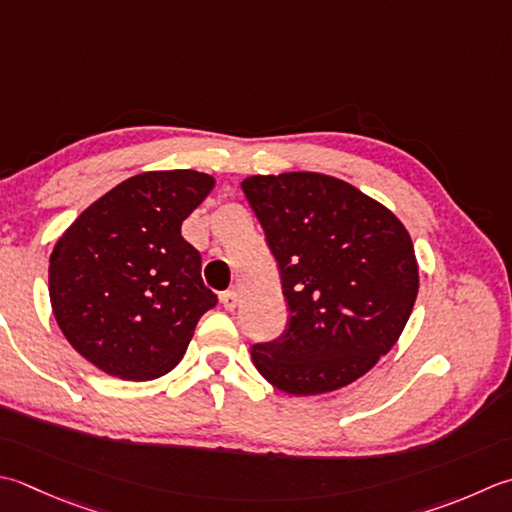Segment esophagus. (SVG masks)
Listing matches in <instances>:
<instances>
[{
    "mask_svg": "<svg viewBox=\"0 0 512 512\" xmlns=\"http://www.w3.org/2000/svg\"><path fill=\"white\" fill-rule=\"evenodd\" d=\"M237 302H239L237 290H226V293L222 295V304H224L226 310H235V308H237Z\"/></svg>",
    "mask_w": 512,
    "mask_h": 512,
    "instance_id": "34e87169",
    "label": "esophagus"
}]
</instances>
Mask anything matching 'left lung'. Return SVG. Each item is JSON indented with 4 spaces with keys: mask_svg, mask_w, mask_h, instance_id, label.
<instances>
[{
    "mask_svg": "<svg viewBox=\"0 0 512 512\" xmlns=\"http://www.w3.org/2000/svg\"><path fill=\"white\" fill-rule=\"evenodd\" d=\"M290 308L286 333L250 348L268 384L324 395L353 384L397 344L413 313L419 266L393 210L344 179L310 170L250 175Z\"/></svg>",
    "mask_w": 512,
    "mask_h": 512,
    "instance_id": "8db88e82",
    "label": "left lung"
}]
</instances>
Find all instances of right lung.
I'll use <instances>...</instances> for the list:
<instances>
[{
	"instance_id": "obj_1",
	"label": "right lung",
	"mask_w": 512,
	"mask_h": 512,
	"mask_svg": "<svg viewBox=\"0 0 512 512\" xmlns=\"http://www.w3.org/2000/svg\"><path fill=\"white\" fill-rule=\"evenodd\" d=\"M215 177L146 170L90 204L50 253L48 293L68 344L102 373L148 382L170 373L217 295L182 222Z\"/></svg>"
}]
</instances>
